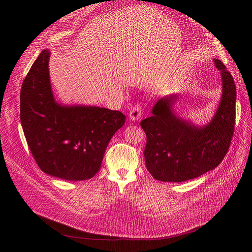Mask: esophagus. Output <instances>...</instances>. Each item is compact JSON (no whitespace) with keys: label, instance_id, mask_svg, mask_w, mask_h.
Here are the masks:
<instances>
[{"label":"esophagus","instance_id":"esophagus-1","mask_svg":"<svg viewBox=\"0 0 252 252\" xmlns=\"http://www.w3.org/2000/svg\"><path fill=\"white\" fill-rule=\"evenodd\" d=\"M141 115H142V108L139 104L133 106V107H130L129 118L131 121H138V119H140Z\"/></svg>","mask_w":252,"mask_h":252}]
</instances>
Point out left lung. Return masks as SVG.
<instances>
[{"mask_svg":"<svg viewBox=\"0 0 252 252\" xmlns=\"http://www.w3.org/2000/svg\"><path fill=\"white\" fill-rule=\"evenodd\" d=\"M220 71L222 95L219 108L204 126L177 116L171 106L177 95L158 100L152 115L140 123L147 137L145 163L154 179L184 182L216 168L229 151L235 128L236 86L224 64L215 59Z\"/></svg>","mask_w":252,"mask_h":252,"instance_id":"1","label":"left lung"}]
</instances>
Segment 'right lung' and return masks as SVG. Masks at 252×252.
Returning a JSON list of instances; mask_svg holds the SVG:
<instances>
[{
	"label": "right lung",
	"mask_w": 252,
	"mask_h": 252,
	"mask_svg": "<svg viewBox=\"0 0 252 252\" xmlns=\"http://www.w3.org/2000/svg\"><path fill=\"white\" fill-rule=\"evenodd\" d=\"M50 52L44 50L26 74L20 92V121L26 142L44 173L67 181L94 177L108 143L126 115L96 106H66L53 96Z\"/></svg>",
	"instance_id": "right-lung-1"
}]
</instances>
